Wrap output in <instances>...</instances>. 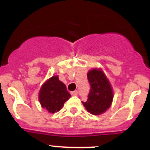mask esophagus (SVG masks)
<instances>
[{
  "mask_svg": "<svg viewBox=\"0 0 150 150\" xmlns=\"http://www.w3.org/2000/svg\"><path fill=\"white\" fill-rule=\"evenodd\" d=\"M71 95H73V96H76V95H77L78 92H77V91H71Z\"/></svg>",
  "mask_w": 150,
  "mask_h": 150,
  "instance_id": "esophagus-1",
  "label": "esophagus"
}]
</instances>
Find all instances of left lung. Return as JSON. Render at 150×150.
I'll use <instances>...</instances> for the list:
<instances>
[{"label": "left lung", "mask_w": 150, "mask_h": 150, "mask_svg": "<svg viewBox=\"0 0 150 150\" xmlns=\"http://www.w3.org/2000/svg\"><path fill=\"white\" fill-rule=\"evenodd\" d=\"M91 86L88 99L83 101L85 108L91 114L100 115L109 109L113 98L110 83L100 69H92L87 74Z\"/></svg>", "instance_id": "8db88e82"}]
</instances>
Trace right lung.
Returning a JSON list of instances; mask_svg holds the SVG:
<instances>
[{"label":"right lung","mask_w":150,"mask_h":150,"mask_svg":"<svg viewBox=\"0 0 150 150\" xmlns=\"http://www.w3.org/2000/svg\"><path fill=\"white\" fill-rule=\"evenodd\" d=\"M71 98L66 86L59 79L58 76H52L41 86L39 100L43 108L55 113L60 110L64 104Z\"/></svg>","instance_id":"add662e5"}]
</instances>
